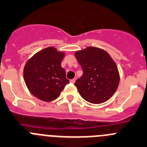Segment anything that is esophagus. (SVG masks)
I'll list each match as a JSON object with an SVG mask.
<instances>
[{
  "label": "esophagus",
  "instance_id": "esophagus-1",
  "mask_svg": "<svg viewBox=\"0 0 147 147\" xmlns=\"http://www.w3.org/2000/svg\"><path fill=\"white\" fill-rule=\"evenodd\" d=\"M75 80H76V79H75V78L72 79V80H70V83H75Z\"/></svg>",
  "mask_w": 147,
  "mask_h": 147
}]
</instances>
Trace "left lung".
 Listing matches in <instances>:
<instances>
[{"mask_svg": "<svg viewBox=\"0 0 147 147\" xmlns=\"http://www.w3.org/2000/svg\"><path fill=\"white\" fill-rule=\"evenodd\" d=\"M75 55L83 72L75 83L80 96L93 104L109 100L120 80L117 66L111 55L95 47L76 51Z\"/></svg>", "mask_w": 147, "mask_h": 147, "instance_id": "1", "label": "left lung"}]
</instances>
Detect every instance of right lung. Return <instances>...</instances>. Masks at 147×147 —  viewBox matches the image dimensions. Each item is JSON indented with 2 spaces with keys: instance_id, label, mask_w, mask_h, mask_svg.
Here are the masks:
<instances>
[{
  "instance_id": "right-lung-1",
  "label": "right lung",
  "mask_w": 147,
  "mask_h": 147,
  "mask_svg": "<svg viewBox=\"0 0 147 147\" xmlns=\"http://www.w3.org/2000/svg\"><path fill=\"white\" fill-rule=\"evenodd\" d=\"M64 55V53L49 47L36 53L26 62L24 80L34 96L42 101H53L69 83L61 65Z\"/></svg>"
}]
</instances>
